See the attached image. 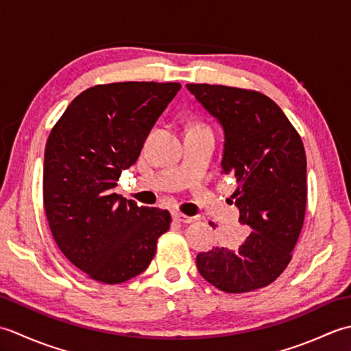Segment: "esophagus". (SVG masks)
Returning <instances> with one entry per match:
<instances>
[{
    "label": "esophagus",
    "mask_w": 351,
    "mask_h": 351,
    "mask_svg": "<svg viewBox=\"0 0 351 351\" xmlns=\"http://www.w3.org/2000/svg\"><path fill=\"white\" fill-rule=\"evenodd\" d=\"M173 219L180 223H191L193 221V217H189V215L181 214V213H173Z\"/></svg>",
    "instance_id": "esophagus-1"
}]
</instances>
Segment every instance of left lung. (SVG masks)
I'll return each mask as SVG.
<instances>
[{
    "instance_id": "1",
    "label": "left lung",
    "mask_w": 351,
    "mask_h": 351,
    "mask_svg": "<svg viewBox=\"0 0 351 351\" xmlns=\"http://www.w3.org/2000/svg\"><path fill=\"white\" fill-rule=\"evenodd\" d=\"M187 88L223 126L221 167L235 176L232 197L240 223L252 229L235 250L199 253L197 270L225 293L264 288L289 264L303 228L308 195L303 141L278 104L263 93L217 84Z\"/></svg>"
}]
</instances>
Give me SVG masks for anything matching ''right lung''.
<instances>
[{
  "mask_svg": "<svg viewBox=\"0 0 351 351\" xmlns=\"http://www.w3.org/2000/svg\"><path fill=\"white\" fill-rule=\"evenodd\" d=\"M180 83L98 84L73 99L45 147L43 206L51 234L71 263L108 285L143 273L170 213L138 206L113 189L137 161L147 134Z\"/></svg>",
  "mask_w": 351,
  "mask_h": 351,
  "instance_id": "add662e5",
  "label": "right lung"
}]
</instances>
